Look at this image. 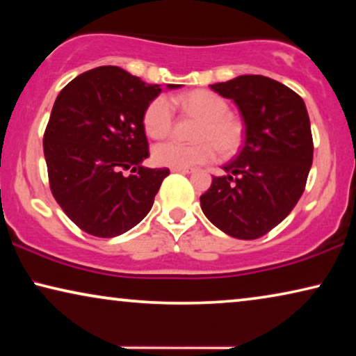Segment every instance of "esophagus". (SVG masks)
<instances>
[{
	"instance_id": "34e87169",
	"label": "esophagus",
	"mask_w": 356,
	"mask_h": 356,
	"mask_svg": "<svg viewBox=\"0 0 356 356\" xmlns=\"http://www.w3.org/2000/svg\"><path fill=\"white\" fill-rule=\"evenodd\" d=\"M172 172H177V173H193L194 170L189 168V167H177V168H172Z\"/></svg>"
}]
</instances>
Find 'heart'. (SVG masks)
<instances>
[{"label":"heart","mask_w":356,"mask_h":356,"mask_svg":"<svg viewBox=\"0 0 356 356\" xmlns=\"http://www.w3.org/2000/svg\"><path fill=\"white\" fill-rule=\"evenodd\" d=\"M183 111L201 120L194 144L163 143L152 149V159L163 167H196L212 162L218 152H236L243 140L241 121L228 113V104L220 95L209 90H196L177 99ZM144 129L149 138L165 139L173 129V106L167 97L160 95L144 111Z\"/></svg>","instance_id":"heart-1"}]
</instances>
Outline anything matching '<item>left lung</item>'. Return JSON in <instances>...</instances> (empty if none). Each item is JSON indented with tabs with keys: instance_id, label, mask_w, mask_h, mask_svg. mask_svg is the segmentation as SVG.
<instances>
[{
	"instance_id": "left-lung-1",
	"label": "left lung",
	"mask_w": 356,
	"mask_h": 356,
	"mask_svg": "<svg viewBox=\"0 0 356 356\" xmlns=\"http://www.w3.org/2000/svg\"><path fill=\"white\" fill-rule=\"evenodd\" d=\"M245 123V145L201 196L209 220L227 235L256 240L293 211L313 163V136L301 97L270 77L246 74L212 84Z\"/></svg>"
}]
</instances>
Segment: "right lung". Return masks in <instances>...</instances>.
Here are the masks:
<instances>
[{
    "mask_svg": "<svg viewBox=\"0 0 356 356\" xmlns=\"http://www.w3.org/2000/svg\"><path fill=\"white\" fill-rule=\"evenodd\" d=\"M160 92L118 66H100L56 97L43 136L48 179L60 207L89 235L113 238L138 225L170 175L143 167L144 111ZM123 169L131 175L124 177Z\"/></svg>",
    "mask_w": 356,
    "mask_h": 356,
    "instance_id": "1",
    "label": "right lung"
}]
</instances>
